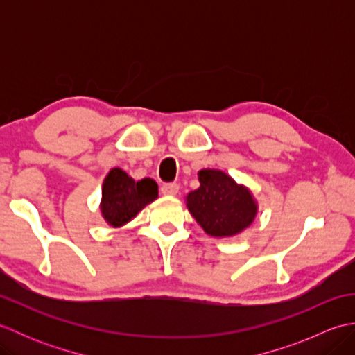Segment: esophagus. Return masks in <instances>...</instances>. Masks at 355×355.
<instances>
[{
  "mask_svg": "<svg viewBox=\"0 0 355 355\" xmlns=\"http://www.w3.org/2000/svg\"><path fill=\"white\" fill-rule=\"evenodd\" d=\"M178 184L177 183H166L160 187V191L163 195H168V197H175V195L178 193Z\"/></svg>",
  "mask_w": 355,
  "mask_h": 355,
  "instance_id": "34e87169",
  "label": "esophagus"
}]
</instances>
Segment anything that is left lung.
Here are the masks:
<instances>
[{
  "label": "left lung",
  "mask_w": 355,
  "mask_h": 355,
  "mask_svg": "<svg viewBox=\"0 0 355 355\" xmlns=\"http://www.w3.org/2000/svg\"><path fill=\"white\" fill-rule=\"evenodd\" d=\"M198 180V189L186 195V206L207 235L235 236L254 221L258 202L247 186L220 169H201Z\"/></svg>",
  "instance_id": "1"
}]
</instances>
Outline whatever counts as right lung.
Listing matches in <instances>:
<instances>
[{
    "mask_svg": "<svg viewBox=\"0 0 355 355\" xmlns=\"http://www.w3.org/2000/svg\"><path fill=\"white\" fill-rule=\"evenodd\" d=\"M158 198V186L153 178L135 182L120 168H112L102 184L101 212L112 227H122L140 210Z\"/></svg>",
    "mask_w": 355,
    "mask_h": 355,
    "instance_id": "1",
    "label": "right lung"
}]
</instances>
